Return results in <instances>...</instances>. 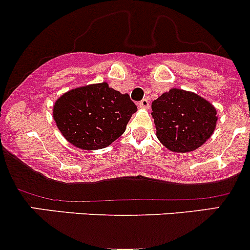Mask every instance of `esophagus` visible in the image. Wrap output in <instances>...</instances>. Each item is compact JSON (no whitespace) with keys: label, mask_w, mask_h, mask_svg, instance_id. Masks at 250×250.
I'll return each mask as SVG.
<instances>
[{"label":"esophagus","mask_w":250,"mask_h":250,"mask_svg":"<svg viewBox=\"0 0 250 250\" xmlns=\"http://www.w3.org/2000/svg\"><path fill=\"white\" fill-rule=\"evenodd\" d=\"M138 106L141 107V109H148V107H150V103H148L147 99H143L139 103V105H138Z\"/></svg>","instance_id":"obj_1"}]
</instances>
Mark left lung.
<instances>
[{
	"label": "left lung",
	"mask_w": 250,
	"mask_h": 250,
	"mask_svg": "<svg viewBox=\"0 0 250 250\" xmlns=\"http://www.w3.org/2000/svg\"><path fill=\"white\" fill-rule=\"evenodd\" d=\"M156 135L173 152H190L202 146L216 127L213 104L188 90L172 88L153 100Z\"/></svg>",
	"instance_id": "8db88e82"
}]
</instances>
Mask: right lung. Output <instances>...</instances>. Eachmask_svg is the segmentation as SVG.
Instances as JSON below:
<instances>
[{
    "label": "right lung",
    "instance_id": "obj_1",
    "mask_svg": "<svg viewBox=\"0 0 250 250\" xmlns=\"http://www.w3.org/2000/svg\"><path fill=\"white\" fill-rule=\"evenodd\" d=\"M137 106L129 95L106 82L74 88L53 106V118L62 137L81 150H99L125 133Z\"/></svg>",
    "mask_w": 250,
    "mask_h": 250
}]
</instances>
